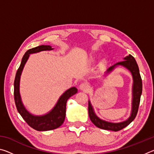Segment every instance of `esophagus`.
Masks as SVG:
<instances>
[{"instance_id":"34e87169","label":"esophagus","mask_w":154,"mask_h":154,"mask_svg":"<svg viewBox=\"0 0 154 154\" xmlns=\"http://www.w3.org/2000/svg\"><path fill=\"white\" fill-rule=\"evenodd\" d=\"M79 89L84 92H88L90 90V85L87 82H83L79 85Z\"/></svg>"}]
</instances>
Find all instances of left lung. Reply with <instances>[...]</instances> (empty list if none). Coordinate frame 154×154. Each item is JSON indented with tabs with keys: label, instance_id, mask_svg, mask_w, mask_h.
I'll return each instance as SVG.
<instances>
[{
	"label": "left lung",
	"instance_id": "1",
	"mask_svg": "<svg viewBox=\"0 0 154 154\" xmlns=\"http://www.w3.org/2000/svg\"><path fill=\"white\" fill-rule=\"evenodd\" d=\"M118 66H123L131 72L132 79H133V85H132V111L130 116L126 120L118 123H113L103 120L99 118L96 116L94 108L91 104L90 100L88 101V113L90 120L95 125L96 127L103 130H112V131H119L124 128L128 125H129L136 118L139 106L140 104V96L142 94V79L140 77L139 69L138 64L135 60L134 58L130 54L129 56L125 57L124 61L118 62L115 64L113 66L109 67L106 70V74L111 72L113 70Z\"/></svg>",
	"mask_w": 154,
	"mask_h": 154
}]
</instances>
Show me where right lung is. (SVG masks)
<instances>
[{
  "label": "right lung",
  "instance_id": "obj_1",
  "mask_svg": "<svg viewBox=\"0 0 154 154\" xmlns=\"http://www.w3.org/2000/svg\"><path fill=\"white\" fill-rule=\"evenodd\" d=\"M52 49H54V48H52L51 46L44 45L28 49L23 56L20 66L15 75L14 81V100L17 111L26 122L31 128L38 131H48L60 126L63 124L66 116L67 100L77 92V89L75 87H72L65 91L59 98L54 107L48 113L43 116H35L30 113L23 105L20 93V77L30 54L38 53L42 51H49Z\"/></svg>",
  "mask_w": 154,
  "mask_h": 154
}]
</instances>
